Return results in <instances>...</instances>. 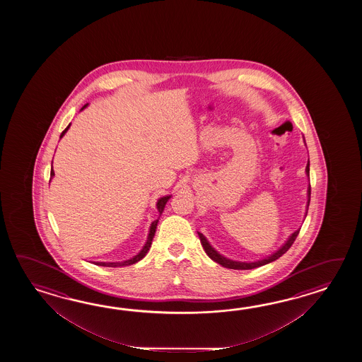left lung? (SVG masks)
I'll use <instances>...</instances> for the list:
<instances>
[{"label":"left lung","instance_id":"8db88e82","mask_svg":"<svg viewBox=\"0 0 362 362\" xmlns=\"http://www.w3.org/2000/svg\"><path fill=\"white\" fill-rule=\"evenodd\" d=\"M305 173H307L308 177H309V159H308L307 167H305ZM308 202H307V211H305V217H307L308 214V207H309V202H310V184L308 186ZM299 231L300 229H298L296 231H293V234L288 237V239L286 240L285 245L282 247H279L276 252H273V254L269 255V256H267V257H264L262 260H257V262H235V260H231V259H228V257H225L223 255L218 254L217 251H216L214 247L209 245V242H208L207 238L198 231V235H199L200 243H202V246L204 248V251H206V254L208 255V257H211L214 262H217V264H220V265H223V268H228V269H237V270H245V269H254V268H259V267H262V265H265V264H269V262H274V260H277L278 257H281L282 255L286 254L287 251H288V248L293 246V242H295V239L298 237V234H299Z\"/></svg>","mask_w":362,"mask_h":362}]
</instances>
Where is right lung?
<instances>
[{
	"label": "right lung",
	"instance_id": "1",
	"mask_svg": "<svg viewBox=\"0 0 362 362\" xmlns=\"http://www.w3.org/2000/svg\"><path fill=\"white\" fill-rule=\"evenodd\" d=\"M88 106V103L85 105L84 107L81 108V110H84L85 107ZM71 125V124H69ZM69 127L64 129V131L62 132L61 139L66 134V132L69 131ZM50 177H54V170H53V162H52V172H50ZM170 197L172 195H165V197H162V198H159L158 202H156V208H158V212H159V216L162 215L163 211H164V207H165V204H167V202L170 200ZM158 221H159V218L158 220H155L151 223V226H150V230H148V235H147L146 243H145V246L142 247V250L139 251V254L136 255V256H133L132 259L129 260H125V262H94L95 265H100V267H111V268H116V267H127V265H132V264H136V262H139V260H142L145 256H146L147 251L150 250V247H151V243H153V238H154L155 231H156V226H158Z\"/></svg>",
	"mask_w": 362,
	"mask_h": 362
}]
</instances>
